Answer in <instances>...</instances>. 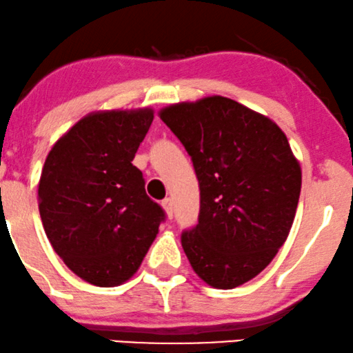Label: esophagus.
Listing matches in <instances>:
<instances>
[{
  "mask_svg": "<svg viewBox=\"0 0 353 353\" xmlns=\"http://www.w3.org/2000/svg\"><path fill=\"white\" fill-rule=\"evenodd\" d=\"M161 205H163L164 212H166V215H168V218H172V213H174V207H172V200H171V199H164V200H163V202H161Z\"/></svg>",
  "mask_w": 353,
  "mask_h": 353,
  "instance_id": "obj_1",
  "label": "esophagus"
}]
</instances>
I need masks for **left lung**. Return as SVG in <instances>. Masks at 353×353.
<instances>
[{"label": "left lung", "mask_w": 353, "mask_h": 353, "mask_svg": "<svg viewBox=\"0 0 353 353\" xmlns=\"http://www.w3.org/2000/svg\"><path fill=\"white\" fill-rule=\"evenodd\" d=\"M159 117L185 146L200 187L199 225L182 233L192 269L231 290L261 274L292 230L301 168L274 120L223 96L179 102Z\"/></svg>", "instance_id": "8db88e82"}]
</instances>
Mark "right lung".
<instances>
[{
  "mask_svg": "<svg viewBox=\"0 0 353 353\" xmlns=\"http://www.w3.org/2000/svg\"><path fill=\"white\" fill-rule=\"evenodd\" d=\"M151 107L97 110L52 146L39 181V212L53 251L84 282L130 280L158 234L164 212L132 164Z\"/></svg>",
  "mask_w": 353,
  "mask_h": 353,
  "instance_id": "1",
  "label": "right lung"
}]
</instances>
